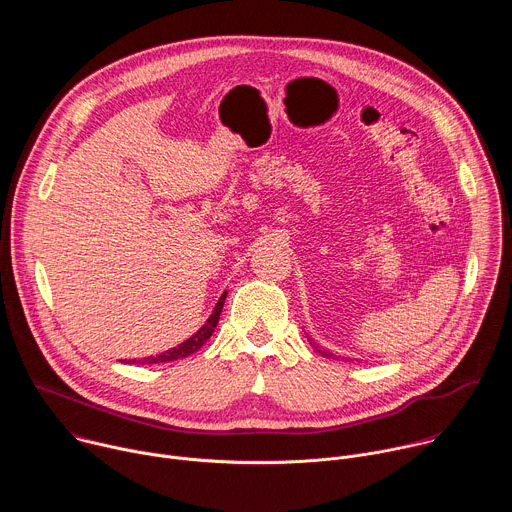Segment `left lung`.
<instances>
[{
  "mask_svg": "<svg viewBox=\"0 0 512 512\" xmlns=\"http://www.w3.org/2000/svg\"><path fill=\"white\" fill-rule=\"evenodd\" d=\"M318 350H320V348H318ZM320 352H322L324 356H332V352H326V350H320Z\"/></svg>",
  "mask_w": 512,
  "mask_h": 512,
  "instance_id": "left-lung-1",
  "label": "left lung"
}]
</instances>
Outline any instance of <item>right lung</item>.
Here are the masks:
<instances>
[{"label":"right lung","mask_w":512,"mask_h":512,"mask_svg":"<svg viewBox=\"0 0 512 512\" xmlns=\"http://www.w3.org/2000/svg\"><path fill=\"white\" fill-rule=\"evenodd\" d=\"M225 298H227V291L225 294L218 298L212 314L208 316V320L188 338L184 340L182 344L162 352V354H156V356H145V358H139V360H127L129 364H158V362H172V360H180V358H186L190 354H194L198 348H202V344L212 336L216 324H218V318H221V312H223V304H225Z\"/></svg>","instance_id":"1"}]
</instances>
